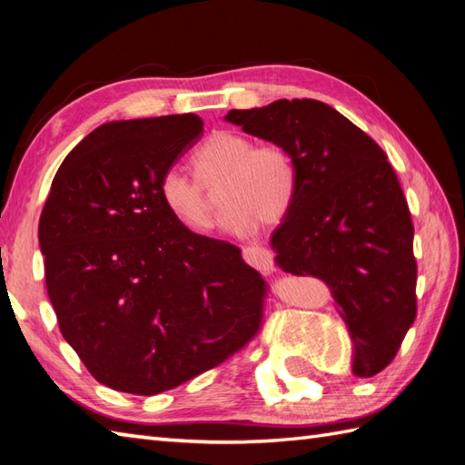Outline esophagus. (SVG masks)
Segmentation results:
<instances>
[{"label":"esophagus","instance_id":"obj_1","mask_svg":"<svg viewBox=\"0 0 465 465\" xmlns=\"http://www.w3.org/2000/svg\"><path fill=\"white\" fill-rule=\"evenodd\" d=\"M242 255L245 263H250L252 268L260 272L273 270V253L265 248H258V245H248L242 250Z\"/></svg>","mask_w":465,"mask_h":465}]
</instances>
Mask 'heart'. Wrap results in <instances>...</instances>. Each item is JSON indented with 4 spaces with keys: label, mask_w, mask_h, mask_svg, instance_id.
Returning <instances> with one entry per match:
<instances>
[{
    "label": "heart",
    "mask_w": 465,
    "mask_h": 465,
    "mask_svg": "<svg viewBox=\"0 0 465 465\" xmlns=\"http://www.w3.org/2000/svg\"><path fill=\"white\" fill-rule=\"evenodd\" d=\"M193 167L200 183L172 167L160 180V197L165 210L195 233L210 230L213 220V203L203 184L222 183L220 223L232 235H252L260 222H280L298 187V167L285 147H255L250 137L232 132L213 134L193 153Z\"/></svg>",
    "instance_id": "heart-1"
}]
</instances>
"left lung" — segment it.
<instances>
[{
	"mask_svg": "<svg viewBox=\"0 0 465 465\" xmlns=\"http://www.w3.org/2000/svg\"><path fill=\"white\" fill-rule=\"evenodd\" d=\"M223 120L292 153L298 187L272 233L273 262L328 285L353 341L351 371L380 373L416 318L418 273L408 202L388 157L315 100L230 110Z\"/></svg>",
	"mask_w": 465,
	"mask_h": 465,
	"instance_id": "1",
	"label": "left lung"
}]
</instances>
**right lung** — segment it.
Returning a JSON list of instances; mask_svg holds the SVG:
<instances>
[{
	"mask_svg": "<svg viewBox=\"0 0 465 465\" xmlns=\"http://www.w3.org/2000/svg\"><path fill=\"white\" fill-rule=\"evenodd\" d=\"M202 130L193 114L102 124L59 165L39 217L59 330L112 390H172L260 328L262 275L235 245L190 232L162 203V175Z\"/></svg>",
	"mask_w": 465,
	"mask_h": 465,
	"instance_id": "add662e5",
	"label": "right lung"
}]
</instances>
